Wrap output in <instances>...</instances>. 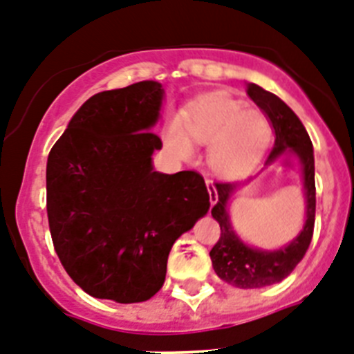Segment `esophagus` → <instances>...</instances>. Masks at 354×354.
I'll return each instance as SVG.
<instances>
[{
	"label": "esophagus",
	"instance_id": "34e87169",
	"mask_svg": "<svg viewBox=\"0 0 354 354\" xmlns=\"http://www.w3.org/2000/svg\"><path fill=\"white\" fill-rule=\"evenodd\" d=\"M205 183H207V189H209V194H210V203H216L218 201V192H216V187H214L212 180H205Z\"/></svg>",
	"mask_w": 354,
	"mask_h": 354
}]
</instances>
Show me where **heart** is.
<instances>
[{
	"label": "heart",
	"mask_w": 354,
	"mask_h": 354,
	"mask_svg": "<svg viewBox=\"0 0 354 354\" xmlns=\"http://www.w3.org/2000/svg\"><path fill=\"white\" fill-rule=\"evenodd\" d=\"M272 138V122L264 113L227 97L194 104L163 133L167 149L178 158H191L194 144L209 145V167L225 180L243 178L257 167Z\"/></svg>",
	"instance_id": "b5f03b06"
}]
</instances>
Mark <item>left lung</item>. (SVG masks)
<instances>
[{"instance_id": "8db88e82", "label": "left lung", "mask_w": 354, "mask_h": 354, "mask_svg": "<svg viewBox=\"0 0 354 354\" xmlns=\"http://www.w3.org/2000/svg\"><path fill=\"white\" fill-rule=\"evenodd\" d=\"M246 93L257 104V108L270 118L275 133V145L266 160V167L277 162L288 153L299 160L302 172V196H304V225L292 241L284 246L264 250L252 246L236 232L230 219V203L239 189L252 183L255 178L245 183H216L218 201L212 207V218L221 227V237L210 250L214 272L225 283L241 290L272 286L281 283L302 261L315 227V156L310 135L295 113L288 108L277 95L263 90L261 86L248 82Z\"/></svg>"}]
</instances>
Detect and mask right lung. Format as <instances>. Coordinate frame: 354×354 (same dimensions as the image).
<instances>
[{"mask_svg": "<svg viewBox=\"0 0 354 354\" xmlns=\"http://www.w3.org/2000/svg\"><path fill=\"white\" fill-rule=\"evenodd\" d=\"M165 99L156 81L100 91L82 104L46 163L52 241L73 283L120 304L158 292L172 245L209 212L194 171H154L151 129Z\"/></svg>", "mask_w": 354, "mask_h": 354, "instance_id": "right-lung-1", "label": "right lung"}]
</instances>
